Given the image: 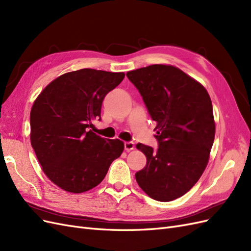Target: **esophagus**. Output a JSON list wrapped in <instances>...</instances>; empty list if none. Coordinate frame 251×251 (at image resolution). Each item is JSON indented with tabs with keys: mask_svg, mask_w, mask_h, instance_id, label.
Returning a JSON list of instances; mask_svg holds the SVG:
<instances>
[{
	"mask_svg": "<svg viewBox=\"0 0 251 251\" xmlns=\"http://www.w3.org/2000/svg\"><path fill=\"white\" fill-rule=\"evenodd\" d=\"M134 148H135L134 142H132V141H126V142H125V150H126V151H132Z\"/></svg>",
	"mask_w": 251,
	"mask_h": 251,
	"instance_id": "obj_1",
	"label": "esophagus"
}]
</instances>
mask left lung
<instances>
[{
    "mask_svg": "<svg viewBox=\"0 0 251 251\" xmlns=\"http://www.w3.org/2000/svg\"><path fill=\"white\" fill-rule=\"evenodd\" d=\"M157 123L158 149L138 143L147 165L135 174L151 199L169 202L186 194L206 168L215 120L205 88L174 66L151 65L126 73Z\"/></svg>",
    "mask_w": 251,
    "mask_h": 251,
    "instance_id": "1",
    "label": "left lung"
}]
</instances>
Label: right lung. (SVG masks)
<instances>
[{
  "label": "right lung",
  "mask_w": 251,
  "mask_h": 251,
  "mask_svg": "<svg viewBox=\"0 0 251 251\" xmlns=\"http://www.w3.org/2000/svg\"><path fill=\"white\" fill-rule=\"evenodd\" d=\"M125 78L124 72L81 69L60 75L36 98L30 112L31 146L46 176L66 192L97 186L124 151L119 139L93 133L104 96Z\"/></svg>",
  "instance_id": "right-lung-1"
}]
</instances>
